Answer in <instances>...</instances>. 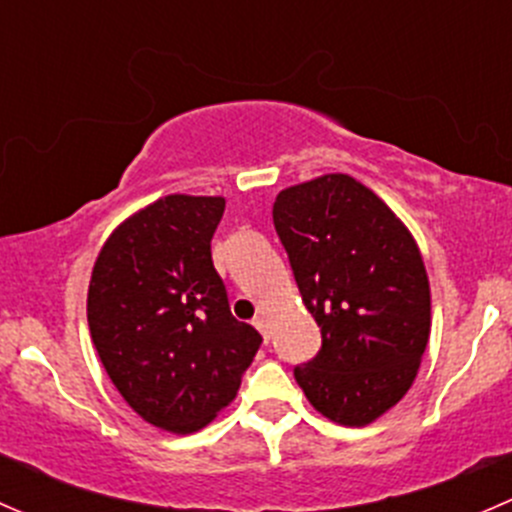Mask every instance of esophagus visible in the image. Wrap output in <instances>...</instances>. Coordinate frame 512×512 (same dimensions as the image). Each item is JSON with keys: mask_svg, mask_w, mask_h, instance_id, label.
<instances>
[{"mask_svg": "<svg viewBox=\"0 0 512 512\" xmlns=\"http://www.w3.org/2000/svg\"><path fill=\"white\" fill-rule=\"evenodd\" d=\"M252 324H255V327L260 329V334H262V337H265V342H267V339H270V324H267V319L260 314V317H255V322H252Z\"/></svg>", "mask_w": 512, "mask_h": 512, "instance_id": "obj_1", "label": "esophagus"}]
</instances>
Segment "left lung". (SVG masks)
<instances>
[{"label": "left lung", "instance_id": "1", "mask_svg": "<svg viewBox=\"0 0 512 512\" xmlns=\"http://www.w3.org/2000/svg\"><path fill=\"white\" fill-rule=\"evenodd\" d=\"M322 349L294 366L309 404L366 426L399 404L431 334V289L416 240L366 185L329 173L282 190L272 208Z\"/></svg>", "mask_w": 512, "mask_h": 512}]
</instances>
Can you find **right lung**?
Segmentation results:
<instances>
[{
  "instance_id": "1",
  "label": "right lung",
  "mask_w": 512,
  "mask_h": 512,
  "mask_svg": "<svg viewBox=\"0 0 512 512\" xmlns=\"http://www.w3.org/2000/svg\"><path fill=\"white\" fill-rule=\"evenodd\" d=\"M223 213L225 198L165 195L111 232L91 272L86 312L103 369L163 431L208 426L262 344L232 317L213 267Z\"/></svg>"
}]
</instances>
